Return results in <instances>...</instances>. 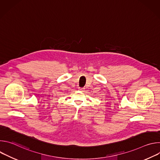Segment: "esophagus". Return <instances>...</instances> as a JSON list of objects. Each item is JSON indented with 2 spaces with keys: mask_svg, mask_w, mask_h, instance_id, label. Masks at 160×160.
<instances>
[{
  "mask_svg": "<svg viewBox=\"0 0 160 160\" xmlns=\"http://www.w3.org/2000/svg\"><path fill=\"white\" fill-rule=\"evenodd\" d=\"M78 89H79V90H80V91H83V90H85V88H79Z\"/></svg>",
  "mask_w": 160,
  "mask_h": 160,
  "instance_id": "1",
  "label": "esophagus"
}]
</instances>
